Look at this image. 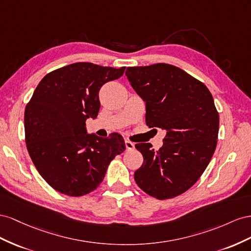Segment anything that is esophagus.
Wrapping results in <instances>:
<instances>
[{
  "instance_id": "34e87169",
  "label": "esophagus",
  "mask_w": 251,
  "mask_h": 251,
  "mask_svg": "<svg viewBox=\"0 0 251 251\" xmlns=\"http://www.w3.org/2000/svg\"><path fill=\"white\" fill-rule=\"evenodd\" d=\"M125 146L127 150H132L134 148V144L130 141H125Z\"/></svg>"
}]
</instances>
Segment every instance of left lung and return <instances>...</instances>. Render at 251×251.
<instances>
[{
  "label": "left lung",
  "mask_w": 251,
  "mask_h": 251,
  "mask_svg": "<svg viewBox=\"0 0 251 251\" xmlns=\"http://www.w3.org/2000/svg\"><path fill=\"white\" fill-rule=\"evenodd\" d=\"M125 75L145 102L146 124L166 132L156 151L150 143L135 144L144 161L134 180L153 198H175L199 180L216 150L213 98L202 82L169 64L128 67Z\"/></svg>",
  "instance_id": "8db88e82"
}]
</instances>
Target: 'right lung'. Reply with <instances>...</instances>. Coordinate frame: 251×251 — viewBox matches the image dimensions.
Instances as JSON below:
<instances>
[{"instance_id":"add662e5","label":"right lung","mask_w":251,"mask_h":251,"mask_svg":"<svg viewBox=\"0 0 251 251\" xmlns=\"http://www.w3.org/2000/svg\"><path fill=\"white\" fill-rule=\"evenodd\" d=\"M125 67L75 63L51 71L35 88L24 114L27 150L42 177L64 195L81 197L102 183L107 167L125 150L119 133H88L86 120L97 119L99 91L123 75Z\"/></svg>"}]
</instances>
